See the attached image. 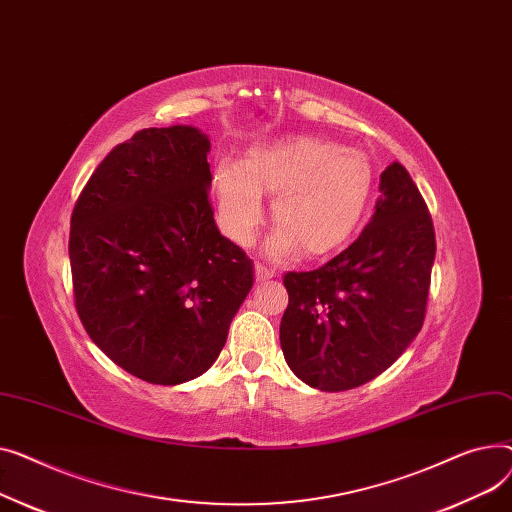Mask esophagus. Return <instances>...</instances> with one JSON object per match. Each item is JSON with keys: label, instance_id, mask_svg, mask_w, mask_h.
Masks as SVG:
<instances>
[{"label": "esophagus", "instance_id": "obj_1", "mask_svg": "<svg viewBox=\"0 0 512 512\" xmlns=\"http://www.w3.org/2000/svg\"><path fill=\"white\" fill-rule=\"evenodd\" d=\"M254 270H256V281H260V283L277 277V270H275V268H270V266H266V264H262V262H256Z\"/></svg>", "mask_w": 512, "mask_h": 512}]
</instances>
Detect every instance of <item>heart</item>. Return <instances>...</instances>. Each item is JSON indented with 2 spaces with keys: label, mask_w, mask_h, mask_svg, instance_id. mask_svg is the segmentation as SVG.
<instances>
[{
  "label": "heart",
  "mask_w": 512,
  "mask_h": 512,
  "mask_svg": "<svg viewBox=\"0 0 512 512\" xmlns=\"http://www.w3.org/2000/svg\"><path fill=\"white\" fill-rule=\"evenodd\" d=\"M374 171L355 148L297 136L250 148L244 163L221 161L213 175L217 219L239 246H250L264 221L262 192L273 194L277 223L266 254L283 258L299 248L322 256L341 248L362 223Z\"/></svg>",
  "instance_id": "b5f03b06"
}]
</instances>
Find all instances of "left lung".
Segmentation results:
<instances>
[{
  "label": "left lung",
  "instance_id": "1",
  "mask_svg": "<svg viewBox=\"0 0 512 512\" xmlns=\"http://www.w3.org/2000/svg\"><path fill=\"white\" fill-rule=\"evenodd\" d=\"M436 237L401 163L380 175L376 213L355 242L310 273H287L281 349L312 388L341 393L393 366L422 330Z\"/></svg>",
  "mask_w": 512,
  "mask_h": 512
}]
</instances>
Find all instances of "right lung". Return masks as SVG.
<instances>
[{
	"mask_svg": "<svg viewBox=\"0 0 512 512\" xmlns=\"http://www.w3.org/2000/svg\"><path fill=\"white\" fill-rule=\"evenodd\" d=\"M210 140L192 126L146 128L90 175L72 213L76 312L132 376L175 386L219 357L254 285V264L217 229Z\"/></svg>",
	"mask_w": 512,
	"mask_h": 512,
	"instance_id": "add662e5",
	"label": "right lung"
}]
</instances>
